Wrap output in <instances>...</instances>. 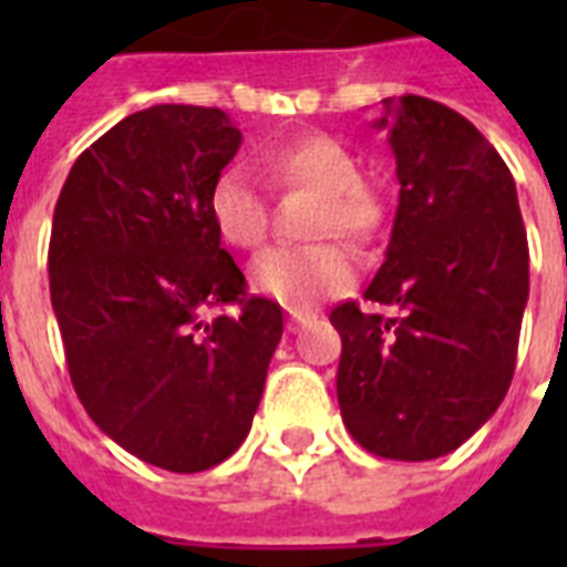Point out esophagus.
Masks as SVG:
<instances>
[{
    "instance_id": "1",
    "label": "esophagus",
    "mask_w": 567,
    "mask_h": 567,
    "mask_svg": "<svg viewBox=\"0 0 567 567\" xmlns=\"http://www.w3.org/2000/svg\"><path fill=\"white\" fill-rule=\"evenodd\" d=\"M311 320H315V315H311V311H306V309H288V329H291V332L302 329V327H306V323H311Z\"/></svg>"
}]
</instances>
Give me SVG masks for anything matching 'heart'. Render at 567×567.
Returning <instances> with one entry per match:
<instances>
[{
	"label": "heart",
	"instance_id": "1",
	"mask_svg": "<svg viewBox=\"0 0 567 567\" xmlns=\"http://www.w3.org/2000/svg\"><path fill=\"white\" fill-rule=\"evenodd\" d=\"M256 167L276 188L318 194L309 220L311 238H341L353 247H364L385 226V190L373 179L359 176V158L338 137L315 132L261 146ZM208 217L217 235L238 249L261 247L270 226L265 194L244 167H226L214 176ZM353 258L336 240L267 249L249 267L256 291L291 306L344 291L353 282Z\"/></svg>",
	"mask_w": 567,
	"mask_h": 567
}]
</instances>
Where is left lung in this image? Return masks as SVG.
Wrapping results in <instances>:
<instances>
[{
  "label": "left lung",
  "mask_w": 567,
  "mask_h": 567,
  "mask_svg": "<svg viewBox=\"0 0 567 567\" xmlns=\"http://www.w3.org/2000/svg\"><path fill=\"white\" fill-rule=\"evenodd\" d=\"M400 205L364 300L341 302L338 405L368 453L447 456L509 391L529 293V247L509 167L458 111L405 93L385 100Z\"/></svg>",
  "instance_id": "1"
}]
</instances>
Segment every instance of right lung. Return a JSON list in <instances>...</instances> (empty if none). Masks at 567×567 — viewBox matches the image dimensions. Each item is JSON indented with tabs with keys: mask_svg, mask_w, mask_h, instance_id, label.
I'll use <instances>...</instances> for the list:
<instances>
[{
	"mask_svg": "<svg viewBox=\"0 0 567 567\" xmlns=\"http://www.w3.org/2000/svg\"><path fill=\"white\" fill-rule=\"evenodd\" d=\"M240 132L220 109L153 105L93 141L66 176L49 238V293L84 412L173 474L240 447L282 338L208 217ZM235 305V312H226Z\"/></svg>",
	"mask_w": 567,
	"mask_h": 567,
	"instance_id": "1",
	"label": "right lung"
}]
</instances>
